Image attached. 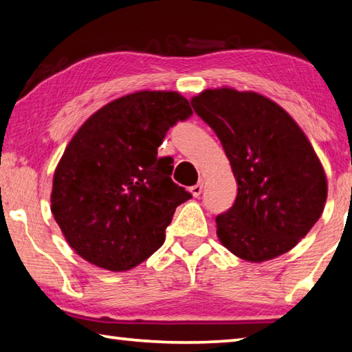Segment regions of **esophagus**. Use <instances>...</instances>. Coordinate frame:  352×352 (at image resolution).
<instances>
[{"instance_id": "1", "label": "esophagus", "mask_w": 352, "mask_h": 352, "mask_svg": "<svg viewBox=\"0 0 352 352\" xmlns=\"http://www.w3.org/2000/svg\"><path fill=\"white\" fill-rule=\"evenodd\" d=\"M189 190L194 197H199V195L201 194V190H204V180H199V183L194 184V186H190Z\"/></svg>"}]
</instances>
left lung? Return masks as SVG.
<instances>
[{
	"mask_svg": "<svg viewBox=\"0 0 352 352\" xmlns=\"http://www.w3.org/2000/svg\"><path fill=\"white\" fill-rule=\"evenodd\" d=\"M190 105L219 136L237 182L234 205L216 217L220 243L248 262L287 253L320 219L327 197L311 141L259 93L214 88Z\"/></svg>",
	"mask_w": 352,
	"mask_h": 352,
	"instance_id": "obj_1",
	"label": "left lung"
}]
</instances>
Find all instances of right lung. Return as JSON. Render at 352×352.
<instances>
[{
  "label": "right lung",
  "mask_w": 352,
  "mask_h": 352,
  "mask_svg": "<svg viewBox=\"0 0 352 352\" xmlns=\"http://www.w3.org/2000/svg\"><path fill=\"white\" fill-rule=\"evenodd\" d=\"M192 115L177 91L142 90L87 119L58 162L51 211L65 239L90 264L133 269L163 245L175 208L192 195L157 158L168 130Z\"/></svg>",
  "instance_id": "1"
}]
</instances>
